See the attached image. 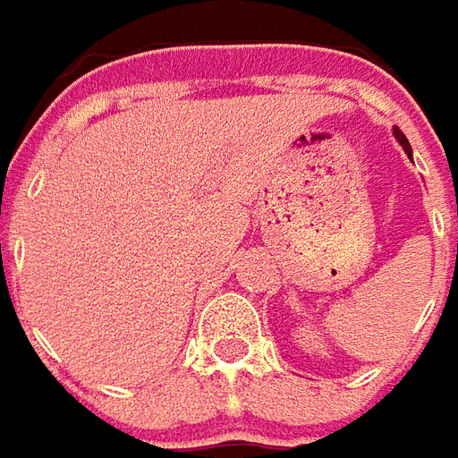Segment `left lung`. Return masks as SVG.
Masks as SVG:
<instances>
[{"label": "left lung", "instance_id": "left-lung-1", "mask_svg": "<svg viewBox=\"0 0 458 458\" xmlns=\"http://www.w3.org/2000/svg\"><path fill=\"white\" fill-rule=\"evenodd\" d=\"M392 135H394V140L400 142V145H402V150L407 152V157H410V160H411V148H410V140H407V138H404V132H402L400 128H392Z\"/></svg>", "mask_w": 458, "mask_h": 458}]
</instances>
